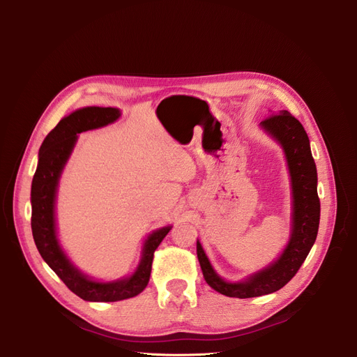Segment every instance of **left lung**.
Returning a JSON list of instances; mask_svg holds the SVG:
<instances>
[{
	"mask_svg": "<svg viewBox=\"0 0 357 357\" xmlns=\"http://www.w3.org/2000/svg\"><path fill=\"white\" fill-rule=\"evenodd\" d=\"M261 126L283 147L287 159L294 197L291 234L284 252L274 264L238 283H229L220 278L213 269L201 243L197 241V255L205 282L215 291L229 298L262 296L286 286L304 264L319 231L317 169L304 126L286 110L268 116Z\"/></svg>",
	"mask_w": 357,
	"mask_h": 357,
	"instance_id": "left-lung-1",
	"label": "left lung"
}]
</instances>
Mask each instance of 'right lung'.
<instances>
[{
    "label": "right lung",
    "instance_id": "1",
    "mask_svg": "<svg viewBox=\"0 0 357 357\" xmlns=\"http://www.w3.org/2000/svg\"><path fill=\"white\" fill-rule=\"evenodd\" d=\"M119 116L121 112L112 107H84L63 117L40 147L38 165L31 186V228L41 257L73 294L91 302H114L142 294L152 273L155 250L171 229V226H165L150 234L135 273L109 283L95 282L82 274L59 245L55 223L56 189L61 172L77 142V134L113 123Z\"/></svg>",
    "mask_w": 357,
    "mask_h": 357
}]
</instances>
